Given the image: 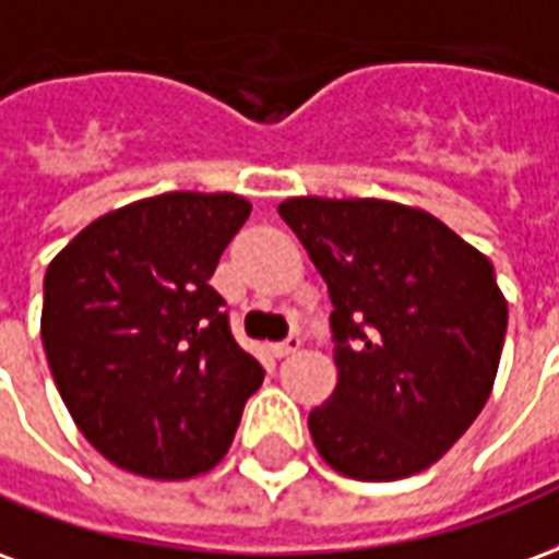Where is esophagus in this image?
<instances>
[{"label": "esophagus", "instance_id": "esophagus-1", "mask_svg": "<svg viewBox=\"0 0 559 559\" xmlns=\"http://www.w3.org/2000/svg\"><path fill=\"white\" fill-rule=\"evenodd\" d=\"M297 348H300V336H297V333H292L288 340L276 342L274 354H276V357H288V354H295Z\"/></svg>", "mask_w": 559, "mask_h": 559}]
</instances>
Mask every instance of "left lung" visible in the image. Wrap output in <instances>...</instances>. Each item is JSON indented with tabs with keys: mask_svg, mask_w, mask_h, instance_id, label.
<instances>
[{
	"mask_svg": "<svg viewBox=\"0 0 559 559\" xmlns=\"http://www.w3.org/2000/svg\"><path fill=\"white\" fill-rule=\"evenodd\" d=\"M276 211L333 304L340 381L309 414L321 459L366 483L426 471L495 386L509 319L495 267L441 219L399 202L297 195Z\"/></svg>",
	"mask_w": 559,
	"mask_h": 559,
	"instance_id": "left-lung-1",
	"label": "left lung"
}]
</instances>
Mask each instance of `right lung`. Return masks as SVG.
Wrapping results in <instances>:
<instances>
[{"mask_svg":"<svg viewBox=\"0 0 559 559\" xmlns=\"http://www.w3.org/2000/svg\"><path fill=\"white\" fill-rule=\"evenodd\" d=\"M250 211L235 193L151 195L85 226L47 267L52 381L85 441L130 474L211 471L262 384L207 283Z\"/></svg>","mask_w":559,"mask_h":559,"instance_id":"add662e5","label":"right lung"}]
</instances>
